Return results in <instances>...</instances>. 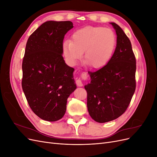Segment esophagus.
<instances>
[{"instance_id":"obj_1","label":"esophagus","mask_w":157,"mask_h":157,"mask_svg":"<svg viewBox=\"0 0 157 157\" xmlns=\"http://www.w3.org/2000/svg\"><path fill=\"white\" fill-rule=\"evenodd\" d=\"M81 76H82V78L84 79V80L87 79V78H88V75H87L86 73H85V72H83L82 73ZM76 84H77L78 86H83V84H82L81 78H78V79L76 80Z\"/></svg>"}]
</instances>
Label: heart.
<instances>
[{
	"label": "heart",
	"mask_w": 157,
	"mask_h": 157,
	"mask_svg": "<svg viewBox=\"0 0 157 157\" xmlns=\"http://www.w3.org/2000/svg\"><path fill=\"white\" fill-rule=\"evenodd\" d=\"M117 44V36L109 28L87 26L75 31L71 40L62 46L63 54L69 62L75 63L82 58L92 69L103 67L111 58Z\"/></svg>",
	"instance_id": "b5f03b06"
}]
</instances>
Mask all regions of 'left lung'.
I'll use <instances>...</instances> for the list:
<instances>
[{
	"label": "left lung",
	"instance_id": "left-lung-1",
	"mask_svg": "<svg viewBox=\"0 0 157 157\" xmlns=\"http://www.w3.org/2000/svg\"><path fill=\"white\" fill-rule=\"evenodd\" d=\"M117 47L109 62L89 71L91 82L84 86L90 116L99 123L115 120L129 106L136 87V60L130 39L115 23Z\"/></svg>",
	"mask_w": 157,
	"mask_h": 157
}]
</instances>
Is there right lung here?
I'll list each match as a JSON object with an SVG mask.
<instances>
[{
  "label": "right lung",
  "instance_id": "obj_1",
  "mask_svg": "<svg viewBox=\"0 0 157 157\" xmlns=\"http://www.w3.org/2000/svg\"><path fill=\"white\" fill-rule=\"evenodd\" d=\"M73 27L70 21H48L27 42L22 89L31 110L44 121H57L64 116L67 98L77 88L74 69L65 63L62 56L65 35Z\"/></svg>",
  "mask_w": 157,
  "mask_h": 157
}]
</instances>
